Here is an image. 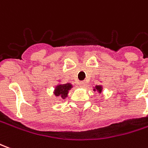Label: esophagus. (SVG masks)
<instances>
[{
	"label": "esophagus",
	"mask_w": 148,
	"mask_h": 148,
	"mask_svg": "<svg viewBox=\"0 0 148 148\" xmlns=\"http://www.w3.org/2000/svg\"><path fill=\"white\" fill-rule=\"evenodd\" d=\"M79 87H86V82H84V81H82V82H80L79 83Z\"/></svg>",
	"instance_id": "34e87169"
}]
</instances>
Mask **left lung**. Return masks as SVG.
Here are the masks:
<instances>
[{"label":"left lung","instance_id":"obj_1","mask_svg":"<svg viewBox=\"0 0 148 148\" xmlns=\"http://www.w3.org/2000/svg\"><path fill=\"white\" fill-rule=\"evenodd\" d=\"M102 89H103V87H102V86L101 85H97V86H95V87H94V89H93V91H97L99 93H101V91H102Z\"/></svg>","mask_w":148,"mask_h":148}]
</instances>
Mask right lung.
I'll list each match as a JSON object with an SVG mask.
<instances>
[{"label": "right lung", "mask_w": 148, "mask_h": 148, "mask_svg": "<svg viewBox=\"0 0 148 148\" xmlns=\"http://www.w3.org/2000/svg\"><path fill=\"white\" fill-rule=\"evenodd\" d=\"M73 87L71 83H66V84H59L54 89V95L59 96L62 99H66L68 96V93L70 89Z\"/></svg>", "instance_id": "right-lung-1"}]
</instances>
